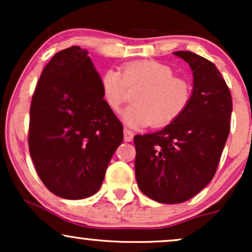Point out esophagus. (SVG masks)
<instances>
[{
    "mask_svg": "<svg viewBox=\"0 0 252 252\" xmlns=\"http://www.w3.org/2000/svg\"><path fill=\"white\" fill-rule=\"evenodd\" d=\"M123 134H124V141H126V142H130V141H132V138H134V132L130 131L129 129H124Z\"/></svg>",
    "mask_w": 252,
    "mask_h": 252,
    "instance_id": "obj_1",
    "label": "esophagus"
}]
</instances>
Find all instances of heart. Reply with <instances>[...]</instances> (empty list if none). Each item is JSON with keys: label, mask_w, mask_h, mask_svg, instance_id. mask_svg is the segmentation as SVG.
<instances>
[{"label": "heart", "mask_w": 252, "mask_h": 252, "mask_svg": "<svg viewBox=\"0 0 252 252\" xmlns=\"http://www.w3.org/2000/svg\"><path fill=\"white\" fill-rule=\"evenodd\" d=\"M100 88L104 100L114 112L128 102L129 91H136L135 105L123 114L124 122L135 128L169 126L184 114L192 97L189 83L174 77L169 66L155 60H136L126 63L121 71H105Z\"/></svg>", "instance_id": "heart-1"}]
</instances>
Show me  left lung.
<instances>
[{
  "instance_id": "1",
  "label": "left lung",
  "mask_w": 252,
  "mask_h": 252,
  "mask_svg": "<svg viewBox=\"0 0 252 252\" xmlns=\"http://www.w3.org/2000/svg\"><path fill=\"white\" fill-rule=\"evenodd\" d=\"M174 54L193 71L189 106L164 129L134 137L138 187L161 204L189 200L212 180L232 112L230 90L215 63L193 52Z\"/></svg>"
}]
</instances>
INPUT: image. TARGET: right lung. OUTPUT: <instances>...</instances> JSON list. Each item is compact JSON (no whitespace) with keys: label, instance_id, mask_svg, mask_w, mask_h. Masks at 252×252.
<instances>
[{"label":"right lung","instance_id":"add662e5","mask_svg":"<svg viewBox=\"0 0 252 252\" xmlns=\"http://www.w3.org/2000/svg\"><path fill=\"white\" fill-rule=\"evenodd\" d=\"M122 141L123 126L104 100L88 51L72 46L54 54L30 111L28 146L43 185L63 199L91 196Z\"/></svg>","mask_w":252,"mask_h":252}]
</instances>
